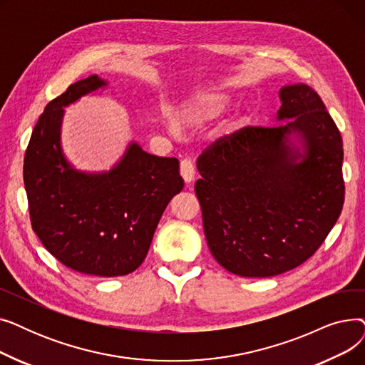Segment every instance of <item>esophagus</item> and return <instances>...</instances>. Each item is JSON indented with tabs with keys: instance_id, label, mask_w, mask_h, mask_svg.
<instances>
[{
	"instance_id": "esophagus-1",
	"label": "esophagus",
	"mask_w": 365,
	"mask_h": 365,
	"mask_svg": "<svg viewBox=\"0 0 365 365\" xmlns=\"http://www.w3.org/2000/svg\"><path fill=\"white\" fill-rule=\"evenodd\" d=\"M180 175L186 183H190L195 179V167L190 160H183L180 163Z\"/></svg>"
}]
</instances>
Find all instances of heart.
Returning a JSON list of instances; mask_svg holds the SVG:
<instances>
[{
  "mask_svg": "<svg viewBox=\"0 0 365 365\" xmlns=\"http://www.w3.org/2000/svg\"><path fill=\"white\" fill-rule=\"evenodd\" d=\"M229 105L227 96L217 90L197 91L176 109L175 121L183 130H198L217 120Z\"/></svg>",
  "mask_w": 365,
  "mask_h": 365,
  "instance_id": "obj_1",
  "label": "heart"
}]
</instances>
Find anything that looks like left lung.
<instances>
[{"label":"left lung","mask_w":365,"mask_h":365,"mask_svg":"<svg viewBox=\"0 0 365 365\" xmlns=\"http://www.w3.org/2000/svg\"><path fill=\"white\" fill-rule=\"evenodd\" d=\"M287 125L242 127L198 157L195 192L204 234L226 271L266 278L308 260L336 225L344 201L340 131L306 84L279 91ZM296 130L303 153L286 136Z\"/></svg>","instance_id":"8db88e82"}]
</instances>
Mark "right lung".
<instances>
[{"label":"right lung","instance_id":"right-lung-1","mask_svg":"<svg viewBox=\"0 0 365 365\" xmlns=\"http://www.w3.org/2000/svg\"><path fill=\"white\" fill-rule=\"evenodd\" d=\"M105 86L98 75L71 84L38 118L25 153L24 180L34 232L71 269L127 275L145 260L170 200L183 189L176 158L131 143L109 173L86 175L62 155L63 106Z\"/></svg>","mask_w":365,"mask_h":365}]
</instances>
